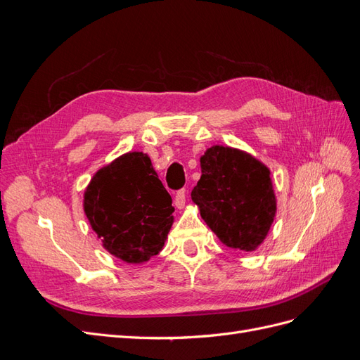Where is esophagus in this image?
I'll return each instance as SVG.
<instances>
[{
    "instance_id": "1",
    "label": "esophagus",
    "mask_w": 360,
    "mask_h": 360,
    "mask_svg": "<svg viewBox=\"0 0 360 360\" xmlns=\"http://www.w3.org/2000/svg\"><path fill=\"white\" fill-rule=\"evenodd\" d=\"M184 204H186V191L181 189L176 193V198H174V205H176L177 209H183Z\"/></svg>"
}]
</instances>
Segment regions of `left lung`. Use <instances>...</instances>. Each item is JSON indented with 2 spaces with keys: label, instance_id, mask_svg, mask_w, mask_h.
I'll use <instances>...</instances> for the list:
<instances>
[{
  "label": "left lung",
  "instance_id": "left-lung-1",
  "mask_svg": "<svg viewBox=\"0 0 360 360\" xmlns=\"http://www.w3.org/2000/svg\"><path fill=\"white\" fill-rule=\"evenodd\" d=\"M200 162L201 179L191 197L201 217L228 248L255 250L276 213L269 168L245 151L224 146L210 147Z\"/></svg>",
  "mask_w": 360,
  "mask_h": 360
}]
</instances>
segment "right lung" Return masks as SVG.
<instances>
[{
    "instance_id": "1",
    "label": "right lung",
    "mask_w": 360,
    "mask_h": 360,
    "mask_svg": "<svg viewBox=\"0 0 360 360\" xmlns=\"http://www.w3.org/2000/svg\"><path fill=\"white\" fill-rule=\"evenodd\" d=\"M171 195L147 155L132 151L97 171L84 212L108 252L130 264L159 254L174 222Z\"/></svg>"
}]
</instances>
